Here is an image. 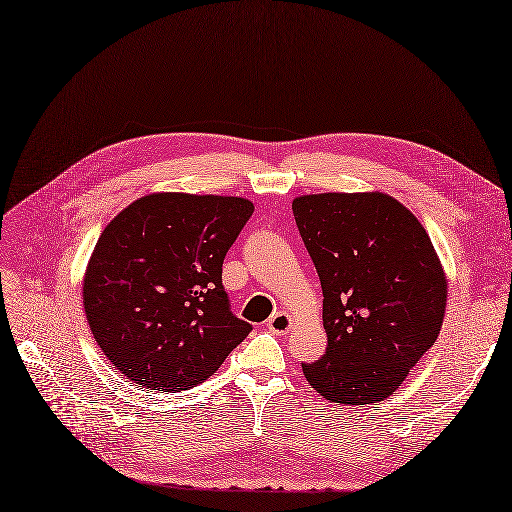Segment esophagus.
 Here are the masks:
<instances>
[{
    "label": "esophagus",
    "mask_w": 512,
    "mask_h": 512,
    "mask_svg": "<svg viewBox=\"0 0 512 512\" xmlns=\"http://www.w3.org/2000/svg\"><path fill=\"white\" fill-rule=\"evenodd\" d=\"M292 327V318L286 312H277L267 320V329L275 335H286Z\"/></svg>",
    "instance_id": "obj_1"
}]
</instances>
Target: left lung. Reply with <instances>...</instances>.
<instances>
[{
  "label": "left lung",
  "instance_id": "1",
  "mask_svg": "<svg viewBox=\"0 0 512 512\" xmlns=\"http://www.w3.org/2000/svg\"><path fill=\"white\" fill-rule=\"evenodd\" d=\"M292 213L320 277L327 331V352L303 374L335 404L384 401L442 329L448 284L427 230L382 192L297 196Z\"/></svg>",
  "mask_w": 512,
  "mask_h": 512
}]
</instances>
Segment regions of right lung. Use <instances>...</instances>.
Segmentation results:
<instances>
[{
    "label": "right lung",
    "instance_id": "obj_1",
    "mask_svg": "<svg viewBox=\"0 0 512 512\" xmlns=\"http://www.w3.org/2000/svg\"><path fill=\"white\" fill-rule=\"evenodd\" d=\"M239 196L156 192L111 220L83 280V305L100 350L149 391L205 382L252 324L230 314L222 265L252 218Z\"/></svg>",
    "mask_w": 512,
    "mask_h": 512
}]
</instances>
